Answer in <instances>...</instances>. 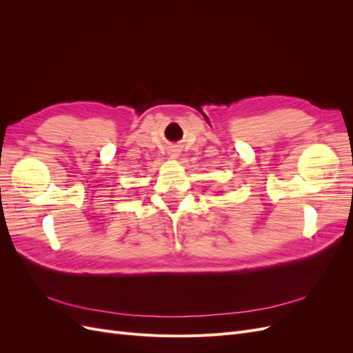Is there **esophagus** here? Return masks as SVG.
<instances>
[{
    "label": "esophagus",
    "mask_w": 353,
    "mask_h": 353,
    "mask_svg": "<svg viewBox=\"0 0 353 353\" xmlns=\"http://www.w3.org/2000/svg\"><path fill=\"white\" fill-rule=\"evenodd\" d=\"M168 153L170 154V157H178V154H179V148H178L176 145H172V147H169V150H168Z\"/></svg>",
    "instance_id": "esophagus-1"
}]
</instances>
